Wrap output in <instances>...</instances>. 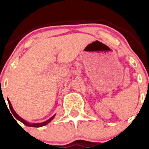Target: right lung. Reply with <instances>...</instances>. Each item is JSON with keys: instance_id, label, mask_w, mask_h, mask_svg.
I'll return each instance as SVG.
<instances>
[{"instance_id": "obj_1", "label": "right lung", "mask_w": 149, "mask_h": 149, "mask_svg": "<svg viewBox=\"0 0 149 149\" xmlns=\"http://www.w3.org/2000/svg\"><path fill=\"white\" fill-rule=\"evenodd\" d=\"M7 100H8V103H9V107H10V110H11V113H13V114H12V116H15V118L17 119V120L20 121V122H22L24 125H25L26 126H28V127H42V126H45V125H48V124L49 123V122H51V121L52 120V119H53L54 118V116H55V115L51 117V118H50L49 119H48V120L45 121V122H42V123H30V122H27V121H25L24 119H22V117L19 116H18V114L15 113V111L14 110V109H13V106H12L11 103H10V100H9V99H7ZM15 121H16V120H15Z\"/></svg>"}]
</instances>
